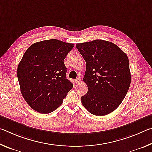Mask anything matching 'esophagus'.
I'll return each instance as SVG.
<instances>
[{
    "instance_id": "1",
    "label": "esophagus",
    "mask_w": 152,
    "mask_h": 152,
    "mask_svg": "<svg viewBox=\"0 0 152 152\" xmlns=\"http://www.w3.org/2000/svg\"><path fill=\"white\" fill-rule=\"evenodd\" d=\"M80 82V80L79 78H77L76 79H75V83H76V84H79Z\"/></svg>"
}]
</instances>
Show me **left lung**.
I'll list each match as a JSON object with an SVG mask.
<instances>
[{
  "instance_id": "obj_1",
  "label": "left lung",
  "mask_w": 152,
  "mask_h": 152,
  "mask_svg": "<svg viewBox=\"0 0 152 152\" xmlns=\"http://www.w3.org/2000/svg\"><path fill=\"white\" fill-rule=\"evenodd\" d=\"M76 47L86 64L83 81L88 86L82 104L89 113L104 116L121 103L131 84L127 56L117 45L96 39L77 43Z\"/></svg>"
}]
</instances>
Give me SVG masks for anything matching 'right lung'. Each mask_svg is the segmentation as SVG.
<instances>
[{"instance_id": "1", "label": "right lung", "mask_w": 152, "mask_h": 152, "mask_svg": "<svg viewBox=\"0 0 152 152\" xmlns=\"http://www.w3.org/2000/svg\"><path fill=\"white\" fill-rule=\"evenodd\" d=\"M73 43L52 39L32 44L17 68L20 92L27 104L40 113H50L62 103L73 84L66 78L64 60Z\"/></svg>"}]
</instances>
